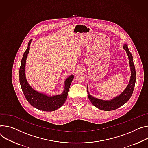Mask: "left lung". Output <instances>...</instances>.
<instances>
[{"mask_svg":"<svg viewBox=\"0 0 148 148\" xmlns=\"http://www.w3.org/2000/svg\"><path fill=\"white\" fill-rule=\"evenodd\" d=\"M123 48L126 50V52L129 57V64L131 70V77L129 83L125 90V91L119 96L114 98L111 100L104 101L100 99L94 98L88 92V97L91 103L97 107L98 109L105 110V111H111L118 109L124 104H125L131 97L132 93L133 92L134 88L135 86L136 82V70L135 65L133 63V58L131 52L129 51L127 45H125Z\"/></svg>","mask_w":148,"mask_h":148,"instance_id":"left-lung-1","label":"left lung"}]
</instances>
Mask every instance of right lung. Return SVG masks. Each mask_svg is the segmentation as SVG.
<instances>
[{
	"label": "right lung",
	"mask_w": 148,
	"mask_h": 148,
	"mask_svg": "<svg viewBox=\"0 0 148 148\" xmlns=\"http://www.w3.org/2000/svg\"><path fill=\"white\" fill-rule=\"evenodd\" d=\"M31 42V40L29 42L28 48L23 53L19 69V82L22 90L26 99L31 106L35 108L46 112L56 110L64 104L66 100L71 83L74 78V75H70L66 79L65 82V88L64 92L61 95L50 97L34 90L29 85L25 77V62L29 51Z\"/></svg>",
	"instance_id": "1"
}]
</instances>
